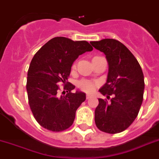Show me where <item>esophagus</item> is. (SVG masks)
<instances>
[{
	"label": "esophagus",
	"instance_id": "34e87169",
	"mask_svg": "<svg viewBox=\"0 0 159 159\" xmlns=\"http://www.w3.org/2000/svg\"><path fill=\"white\" fill-rule=\"evenodd\" d=\"M91 95L90 94H86V99H89L91 98Z\"/></svg>",
	"mask_w": 159,
	"mask_h": 159
}]
</instances>
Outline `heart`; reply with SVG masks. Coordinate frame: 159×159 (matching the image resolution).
I'll return each instance as SVG.
<instances>
[{
	"label": "heart",
	"mask_w": 159,
	"mask_h": 159,
	"mask_svg": "<svg viewBox=\"0 0 159 159\" xmlns=\"http://www.w3.org/2000/svg\"><path fill=\"white\" fill-rule=\"evenodd\" d=\"M76 68V65L74 64L73 66V69ZM78 87L81 90L84 91L85 93H92L93 91L95 90L96 89L97 85V82L93 81H89V80H81V81L78 82Z\"/></svg>",
	"instance_id": "obj_1"
}]
</instances>
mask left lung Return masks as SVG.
<instances>
[{"label":"left lung","instance_id":"left-lung-1","mask_svg":"<svg viewBox=\"0 0 159 159\" xmlns=\"http://www.w3.org/2000/svg\"><path fill=\"white\" fill-rule=\"evenodd\" d=\"M103 52L109 64L106 83L99 89L110 99H98L94 112L97 127L108 134H118L127 129L137 118L143 103L144 76L140 65L130 51L120 41L103 39L91 41Z\"/></svg>","mask_w":159,"mask_h":159}]
</instances>
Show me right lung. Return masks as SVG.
I'll list each match as a JSON object with an SVG mask.
<instances>
[{"label": "right lung", "instance_id": "right-lung-1", "mask_svg": "<svg viewBox=\"0 0 159 159\" xmlns=\"http://www.w3.org/2000/svg\"><path fill=\"white\" fill-rule=\"evenodd\" d=\"M93 50L85 41H74L63 37L51 39L35 53L28 70L26 89L29 104L40 125L53 132L68 129L76 110L85 100V93L77 91L68 81L71 66L79 55ZM62 84L63 95L59 94Z\"/></svg>", "mask_w": 159, "mask_h": 159}]
</instances>
